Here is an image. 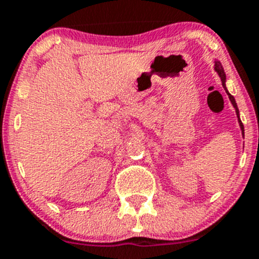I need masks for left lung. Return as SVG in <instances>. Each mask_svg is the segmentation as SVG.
<instances>
[{
  "label": "left lung",
  "mask_w": 259,
  "mask_h": 259,
  "mask_svg": "<svg viewBox=\"0 0 259 259\" xmlns=\"http://www.w3.org/2000/svg\"><path fill=\"white\" fill-rule=\"evenodd\" d=\"M214 69H215V71L218 72V74H219L220 79H222L223 87H224V90H225V91H227V94H228V96H229V100H230V102H232V105H233V106H234V109H235V112H237V117H238V122H239L240 130H242V134L244 135V126H243V124H242V120H240V117H239V110H238L237 102H235V99H234V97H233L232 95H230L229 92H228V90H227V86H225V81H227V76H225L224 68H223L222 63H220L219 60H215V66H214Z\"/></svg>",
  "instance_id": "8db88e82"
}]
</instances>
